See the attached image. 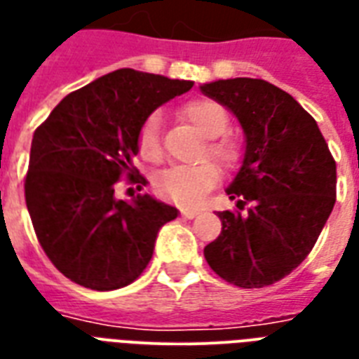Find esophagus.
Segmentation results:
<instances>
[{
  "label": "esophagus",
  "instance_id": "34e87169",
  "mask_svg": "<svg viewBox=\"0 0 359 359\" xmlns=\"http://www.w3.org/2000/svg\"><path fill=\"white\" fill-rule=\"evenodd\" d=\"M180 214H182V216H184V218H188V219H194V218H197V216H199V210H188V208H182V210H180Z\"/></svg>",
  "mask_w": 359,
  "mask_h": 359
}]
</instances>
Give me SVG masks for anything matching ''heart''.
Returning a JSON list of instances; mask_svg holds the SVG:
<instances>
[{"label":"heart","instance_id":"1","mask_svg":"<svg viewBox=\"0 0 359 359\" xmlns=\"http://www.w3.org/2000/svg\"><path fill=\"white\" fill-rule=\"evenodd\" d=\"M182 115L190 121L199 134L208 137V156L225 169H233L242 160V145L231 135H222L229 126V115L219 104L212 100H191L182 108ZM140 154L145 162L158 163L162 160V137H160V121L151 117L140 132ZM219 171L212 162L199 165L165 169L154 179V188L162 197L177 203L180 207H196L205 199L208 191L218 182Z\"/></svg>","mask_w":359,"mask_h":359}]
</instances>
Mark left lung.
<instances>
[{
  "mask_svg": "<svg viewBox=\"0 0 359 359\" xmlns=\"http://www.w3.org/2000/svg\"><path fill=\"white\" fill-rule=\"evenodd\" d=\"M244 130L242 165L227 188L245 214L224 210L205 259L225 281L261 289L289 276L317 242L335 205V160L317 121L283 89L255 78L203 83Z\"/></svg>",
  "mask_w": 359,
  "mask_h": 359,
  "instance_id": "8db88e82",
  "label": "left lung"
}]
</instances>
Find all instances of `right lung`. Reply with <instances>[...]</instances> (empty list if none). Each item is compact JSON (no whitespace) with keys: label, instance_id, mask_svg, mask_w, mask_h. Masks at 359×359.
Segmentation results:
<instances>
[{"label":"right lung","instance_id":"add662e5","mask_svg":"<svg viewBox=\"0 0 359 359\" xmlns=\"http://www.w3.org/2000/svg\"><path fill=\"white\" fill-rule=\"evenodd\" d=\"M194 81L119 69L70 93L35 130L25 205L53 266L93 290L126 287L151 261L158 231L179 210L149 194L117 199L134 168L149 115L190 91Z\"/></svg>","mask_w":359,"mask_h":359}]
</instances>
